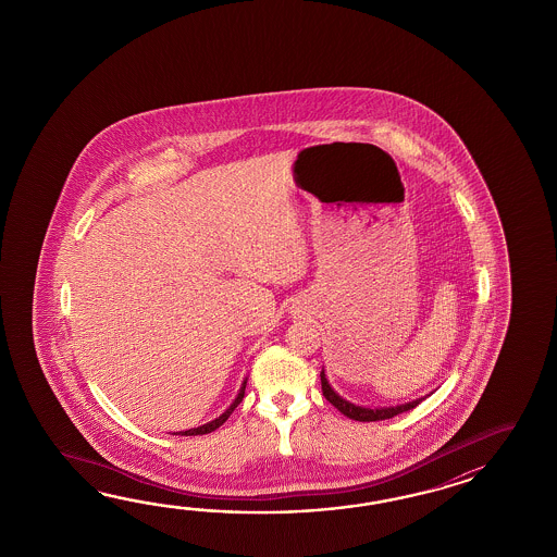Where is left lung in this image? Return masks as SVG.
<instances>
[{"label":"left lung","instance_id":"8db88e82","mask_svg":"<svg viewBox=\"0 0 557 557\" xmlns=\"http://www.w3.org/2000/svg\"><path fill=\"white\" fill-rule=\"evenodd\" d=\"M320 382H322V394H324V398H326L334 408H338L346 418L358 420V422L388 420V418H394L396 414H403V412L412 410V408H416L418 404L422 403L426 396H430V394H426V396H422V398H416V400H410V403L396 404V406H374V408H370V406H358V404L350 403V400H346L338 392L334 391L331 384H329L326 374H324V368H322V372H320Z\"/></svg>","mask_w":557,"mask_h":557}]
</instances>
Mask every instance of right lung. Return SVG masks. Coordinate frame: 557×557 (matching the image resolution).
<instances>
[{
	"mask_svg": "<svg viewBox=\"0 0 557 557\" xmlns=\"http://www.w3.org/2000/svg\"><path fill=\"white\" fill-rule=\"evenodd\" d=\"M245 388H247V379L243 380V384H240V388H238L237 398L233 400V404L226 408L223 414L219 416V418H214L211 422H207V424H202V426L190 428V430H185V432H177L178 436H201V434H209V432H213V430H216L221 424H225L226 418L233 414V410L237 408L238 404L243 403Z\"/></svg>",
	"mask_w": 557,
	"mask_h": 557,
	"instance_id": "1",
	"label": "right lung"
}]
</instances>
